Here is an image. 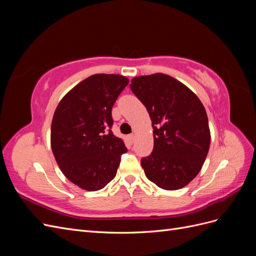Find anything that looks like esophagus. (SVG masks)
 I'll return each mask as SVG.
<instances>
[{"label": "esophagus", "mask_w": 256, "mask_h": 256, "mask_svg": "<svg viewBox=\"0 0 256 256\" xmlns=\"http://www.w3.org/2000/svg\"><path fill=\"white\" fill-rule=\"evenodd\" d=\"M128 140L130 141V143H134V134H129L128 136Z\"/></svg>", "instance_id": "esophagus-1"}]
</instances>
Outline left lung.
Listing matches in <instances>:
<instances>
[{
	"label": "left lung",
	"mask_w": 256,
	"mask_h": 256,
	"mask_svg": "<svg viewBox=\"0 0 256 256\" xmlns=\"http://www.w3.org/2000/svg\"><path fill=\"white\" fill-rule=\"evenodd\" d=\"M130 88L145 106L154 128L152 152L141 160L146 177L161 189L184 188L200 171L210 145L203 104L164 74L136 76Z\"/></svg>",
	"instance_id": "obj_1"
}]
</instances>
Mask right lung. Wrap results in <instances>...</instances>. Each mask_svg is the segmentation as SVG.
<instances>
[{"label": "right lung", "mask_w": 256, "mask_h": 256, "mask_svg": "<svg viewBox=\"0 0 256 256\" xmlns=\"http://www.w3.org/2000/svg\"><path fill=\"white\" fill-rule=\"evenodd\" d=\"M128 83L120 74H92L69 90L54 112L52 152L60 171L81 189L104 188L127 152L110 128L112 106Z\"/></svg>", "instance_id": "obj_1"}]
</instances>
